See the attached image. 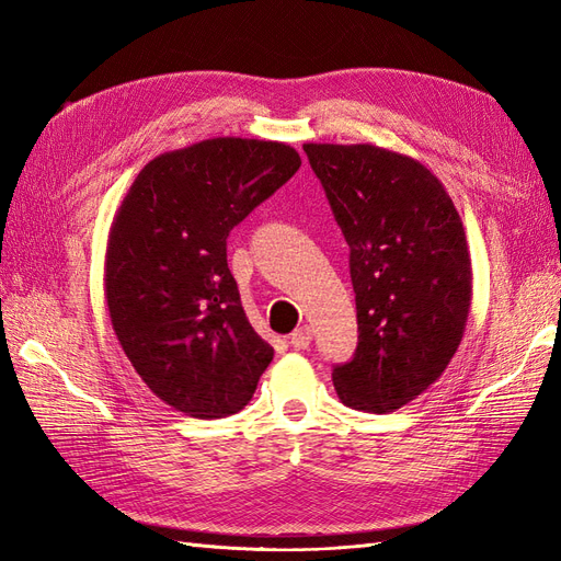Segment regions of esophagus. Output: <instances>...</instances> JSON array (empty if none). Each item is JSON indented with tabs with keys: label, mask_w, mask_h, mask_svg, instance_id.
I'll return each mask as SVG.
<instances>
[{
	"label": "esophagus",
	"mask_w": 561,
	"mask_h": 561,
	"mask_svg": "<svg viewBox=\"0 0 561 561\" xmlns=\"http://www.w3.org/2000/svg\"><path fill=\"white\" fill-rule=\"evenodd\" d=\"M311 339H313V330H311L309 325H301V328H297V330L290 334V344H293V348L301 351V348H309Z\"/></svg>",
	"instance_id": "34e87169"
}]
</instances>
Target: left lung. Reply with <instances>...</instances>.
Here are the masks:
<instances>
[{
  "mask_svg": "<svg viewBox=\"0 0 561 561\" xmlns=\"http://www.w3.org/2000/svg\"><path fill=\"white\" fill-rule=\"evenodd\" d=\"M351 248L358 348L336 365L351 410L386 414L435 383L472 301L463 222L426 165L377 145H304Z\"/></svg>",
  "mask_w": 561,
  "mask_h": 561,
  "instance_id": "1",
  "label": "left lung"
}]
</instances>
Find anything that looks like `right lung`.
I'll return each mask as SVG.
<instances>
[{"label":"right lung","mask_w":561,"mask_h":561,"mask_svg":"<svg viewBox=\"0 0 561 561\" xmlns=\"http://www.w3.org/2000/svg\"><path fill=\"white\" fill-rule=\"evenodd\" d=\"M299 165L285 142L201 140L151 159L116 208L105 252L112 330L151 393L186 416L241 412L274 360L243 311L227 236Z\"/></svg>","instance_id":"right-lung-1"}]
</instances>
